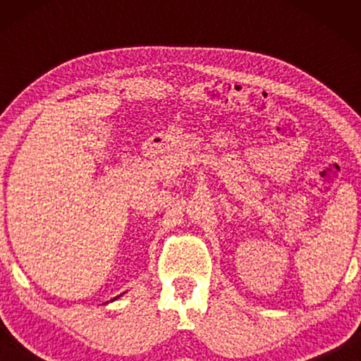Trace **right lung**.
<instances>
[{
	"instance_id": "1",
	"label": "right lung",
	"mask_w": 361,
	"mask_h": 361,
	"mask_svg": "<svg viewBox=\"0 0 361 361\" xmlns=\"http://www.w3.org/2000/svg\"><path fill=\"white\" fill-rule=\"evenodd\" d=\"M118 298H120V295H118ZM115 299H116V298H115Z\"/></svg>"
}]
</instances>
